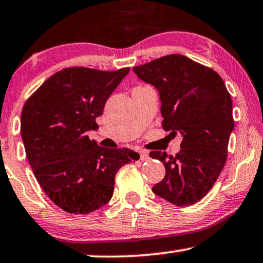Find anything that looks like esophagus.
Instances as JSON below:
<instances>
[{
    "label": "esophagus",
    "instance_id": "1",
    "mask_svg": "<svg viewBox=\"0 0 263 263\" xmlns=\"http://www.w3.org/2000/svg\"><path fill=\"white\" fill-rule=\"evenodd\" d=\"M139 155H141V160H143V161L149 160V154L147 151H141L139 152Z\"/></svg>",
    "mask_w": 263,
    "mask_h": 263
}]
</instances>
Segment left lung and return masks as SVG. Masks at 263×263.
Listing matches in <instances>:
<instances>
[{
    "mask_svg": "<svg viewBox=\"0 0 263 263\" xmlns=\"http://www.w3.org/2000/svg\"><path fill=\"white\" fill-rule=\"evenodd\" d=\"M134 71L159 91L162 128L183 137L176 155L149 154L166 170L153 192L174 205L195 204L210 192L227 160L234 128L231 95L217 72L185 55H164Z\"/></svg>",
    "mask_w": 263,
    "mask_h": 263,
    "instance_id": "left-lung-1",
    "label": "left lung"
}]
</instances>
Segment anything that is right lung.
Masks as SVG:
<instances>
[{"label": "right lung", "instance_id": "add662e5", "mask_svg": "<svg viewBox=\"0 0 263 263\" xmlns=\"http://www.w3.org/2000/svg\"><path fill=\"white\" fill-rule=\"evenodd\" d=\"M128 71L65 68L23 107L21 134L29 164L47 197L69 214H89L109 202L116 172L139 159L127 148L99 147L86 135L98 127L96 119Z\"/></svg>", "mask_w": 263, "mask_h": 263}]
</instances>
